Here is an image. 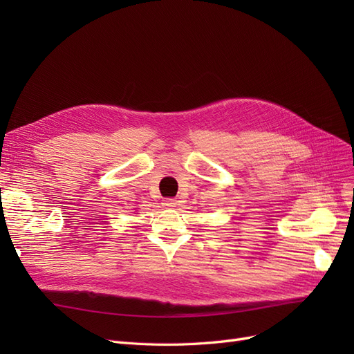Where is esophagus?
<instances>
[{
  "label": "esophagus",
  "instance_id": "obj_1",
  "mask_svg": "<svg viewBox=\"0 0 354 354\" xmlns=\"http://www.w3.org/2000/svg\"><path fill=\"white\" fill-rule=\"evenodd\" d=\"M176 203H177L176 199H165V201H164V205H165V207H174Z\"/></svg>",
  "mask_w": 354,
  "mask_h": 354
}]
</instances>
